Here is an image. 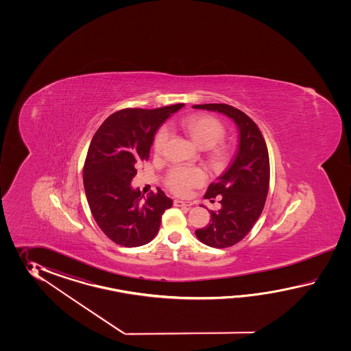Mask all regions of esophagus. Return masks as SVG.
<instances>
[{
  "label": "esophagus",
  "mask_w": 351,
  "mask_h": 351,
  "mask_svg": "<svg viewBox=\"0 0 351 351\" xmlns=\"http://www.w3.org/2000/svg\"><path fill=\"white\" fill-rule=\"evenodd\" d=\"M174 206L176 207H191L192 206V203H189V202H183L180 201V199H174Z\"/></svg>",
  "instance_id": "1"
}]
</instances>
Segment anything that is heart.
<instances>
[{"label":"heart","mask_w":351,"mask_h":351,"mask_svg":"<svg viewBox=\"0 0 351 351\" xmlns=\"http://www.w3.org/2000/svg\"><path fill=\"white\" fill-rule=\"evenodd\" d=\"M178 125L183 128L193 142L203 149L217 145L224 138V128L218 120L209 117H192L179 120ZM169 139L168 128L158 130L153 143L156 154H162ZM206 179L204 172L197 167H173L167 174L165 183L173 193L186 195L195 186H199Z\"/></svg>","instance_id":"heart-1"}]
</instances>
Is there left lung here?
Segmentation results:
<instances>
[{"label": "left lung", "mask_w": 351, "mask_h": 351, "mask_svg": "<svg viewBox=\"0 0 351 351\" xmlns=\"http://www.w3.org/2000/svg\"><path fill=\"white\" fill-rule=\"evenodd\" d=\"M193 108L224 114L239 129V149L233 162L217 182L209 184L204 194V198L212 202L218 195L221 209L210 210V223L195 231L202 243L226 248L245 239L261 216L269 193V150L261 130L239 109L227 104L193 105Z\"/></svg>", "instance_id": "obj_1"}]
</instances>
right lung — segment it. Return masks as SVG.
Here are the masks:
<instances>
[{"label": "right lung", "mask_w": 351, "mask_h": 351, "mask_svg": "<svg viewBox=\"0 0 351 351\" xmlns=\"http://www.w3.org/2000/svg\"><path fill=\"white\" fill-rule=\"evenodd\" d=\"M183 106L123 109L108 117L91 139L82 171L85 194L97 226L117 245L149 243L172 207L163 191L143 199L130 182L138 165L148 160L158 128Z\"/></svg>", "instance_id": "add662e5"}]
</instances>
